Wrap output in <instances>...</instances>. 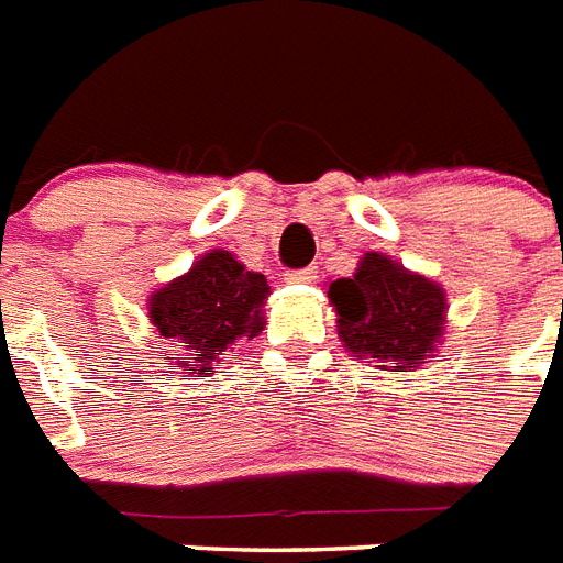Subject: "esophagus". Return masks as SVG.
Segmentation results:
<instances>
[{
    "mask_svg": "<svg viewBox=\"0 0 563 563\" xmlns=\"http://www.w3.org/2000/svg\"><path fill=\"white\" fill-rule=\"evenodd\" d=\"M287 282H294V285H310V282H317V267L287 269Z\"/></svg>",
    "mask_w": 563,
    "mask_h": 563,
    "instance_id": "obj_1",
    "label": "esophagus"
}]
</instances>
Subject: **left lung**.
<instances>
[{
	"label": "left lung",
	"mask_w": 563,
	"mask_h": 563,
	"mask_svg": "<svg viewBox=\"0 0 563 563\" xmlns=\"http://www.w3.org/2000/svg\"><path fill=\"white\" fill-rule=\"evenodd\" d=\"M336 331L354 357H377L393 372L433 354L444 328L442 287L407 273L386 255L368 253L352 278L328 287Z\"/></svg>",
	"instance_id": "obj_1"
}]
</instances>
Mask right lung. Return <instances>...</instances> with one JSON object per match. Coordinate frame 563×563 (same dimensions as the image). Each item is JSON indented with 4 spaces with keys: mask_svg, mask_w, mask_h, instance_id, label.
<instances>
[{
    "mask_svg": "<svg viewBox=\"0 0 563 563\" xmlns=\"http://www.w3.org/2000/svg\"><path fill=\"white\" fill-rule=\"evenodd\" d=\"M267 294V278L250 273L227 250H214L151 296V322L177 352L168 360L188 375H211L218 354L261 334Z\"/></svg>",
    "mask_w": 563,
    "mask_h": 563,
    "instance_id": "right-lung-1",
    "label": "right lung"
}]
</instances>
